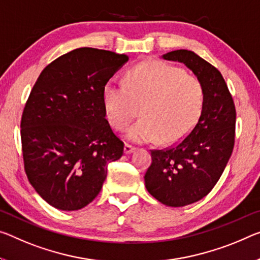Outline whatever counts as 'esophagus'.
<instances>
[{"instance_id":"34e87169","label":"esophagus","mask_w":260,"mask_h":260,"mask_svg":"<svg viewBox=\"0 0 260 260\" xmlns=\"http://www.w3.org/2000/svg\"><path fill=\"white\" fill-rule=\"evenodd\" d=\"M135 149H137V148L133 147V146L125 145V148H123V152H125L126 155H128V154H132V152H133Z\"/></svg>"}]
</instances>
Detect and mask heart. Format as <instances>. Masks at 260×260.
I'll use <instances>...</instances> for the list:
<instances>
[{
    "instance_id": "b5f03b06",
    "label": "heart",
    "mask_w": 260,
    "mask_h": 260,
    "mask_svg": "<svg viewBox=\"0 0 260 260\" xmlns=\"http://www.w3.org/2000/svg\"><path fill=\"white\" fill-rule=\"evenodd\" d=\"M125 80L126 84L115 78L106 82L103 104L117 129L125 128L141 106L143 117L127 128V140L176 143L194 128L205 102L204 85L197 76L164 61L149 60L127 72Z\"/></svg>"
}]
</instances>
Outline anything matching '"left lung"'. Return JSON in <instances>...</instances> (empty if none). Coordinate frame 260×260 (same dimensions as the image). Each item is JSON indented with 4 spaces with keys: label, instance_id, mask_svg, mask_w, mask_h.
Here are the masks:
<instances>
[{
    "label": "left lung",
    "instance_id": "left-lung-1",
    "mask_svg": "<svg viewBox=\"0 0 260 260\" xmlns=\"http://www.w3.org/2000/svg\"><path fill=\"white\" fill-rule=\"evenodd\" d=\"M164 60L184 63L204 85L205 102L194 128L178 145L151 150L148 192L166 206L183 207L212 191L232 156L236 110L221 73L194 52L177 49Z\"/></svg>",
    "mask_w": 260,
    "mask_h": 260
}]
</instances>
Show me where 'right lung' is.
I'll return each instance as SVG.
<instances>
[{"mask_svg":"<svg viewBox=\"0 0 260 260\" xmlns=\"http://www.w3.org/2000/svg\"><path fill=\"white\" fill-rule=\"evenodd\" d=\"M128 61L82 47L49 63L37 80L20 122L28 182L60 211H78L101 192L108 164L123 143L105 118L103 86Z\"/></svg>","mask_w":260,"mask_h":260,"instance_id":"add662e5","label":"right lung"}]
</instances>
